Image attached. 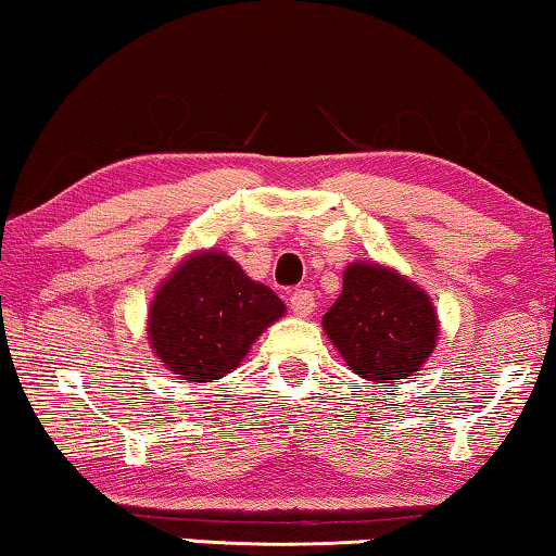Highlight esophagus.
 I'll list each match as a JSON object with an SVG mask.
<instances>
[{
    "label": "esophagus",
    "mask_w": 556,
    "mask_h": 556,
    "mask_svg": "<svg viewBox=\"0 0 556 556\" xmlns=\"http://www.w3.org/2000/svg\"><path fill=\"white\" fill-rule=\"evenodd\" d=\"M289 304H292V312L296 317H307L315 312V294L309 292V289H296L289 296Z\"/></svg>",
    "instance_id": "1"
}]
</instances>
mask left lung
I'll return each instance as SVG.
<instances>
[{"label": "left lung", "instance_id": "left-lung-1", "mask_svg": "<svg viewBox=\"0 0 556 556\" xmlns=\"http://www.w3.org/2000/svg\"><path fill=\"white\" fill-rule=\"evenodd\" d=\"M323 325L350 370L375 382H401L420 370L438 338L424 289L375 264H350Z\"/></svg>", "mask_w": 556, "mask_h": 556}]
</instances>
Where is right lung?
<instances>
[{"instance_id": "add662e5", "label": "right lung", "mask_w": 556, "mask_h": 556, "mask_svg": "<svg viewBox=\"0 0 556 556\" xmlns=\"http://www.w3.org/2000/svg\"><path fill=\"white\" fill-rule=\"evenodd\" d=\"M281 315L285 304L269 287L249 279L229 256L203 252L155 292L148 334L170 372L211 382L237 370L264 327Z\"/></svg>"}]
</instances>
